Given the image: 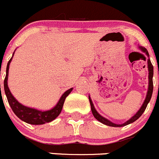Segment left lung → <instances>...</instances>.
I'll list each match as a JSON object with an SVG mask.
<instances>
[{
	"label": "left lung",
	"mask_w": 159,
	"mask_h": 159,
	"mask_svg": "<svg viewBox=\"0 0 159 159\" xmlns=\"http://www.w3.org/2000/svg\"><path fill=\"white\" fill-rule=\"evenodd\" d=\"M138 48H140V50H141L143 52H144L146 54V56H148V92H147V95H146V98H145L144 101H143V104L142 106L140 107V108L139 109V111L132 117L131 118L126 121L125 122L122 123V124H116V123H114L112 121H111L110 120H108L107 118H104L102 115H100V114L98 113L97 111L95 108L94 105H93V101L91 100V97L90 96H89V103H90V106H91V110L92 112H93V116L95 117L96 120H98L99 121H100L103 124L106 125H108V126H112V127H122L125 126V125H127L129 124H131V123L134 122L135 121L138 119V118H140V116L142 115V114L144 112L145 109H146L147 106H148V103L151 100V96H152V93H153V81H152V78H153V75H154V68L152 64H151V62L149 58V53H148V50L146 49L145 48L142 47V46H139Z\"/></svg>",
	"instance_id": "left-lung-1"
}]
</instances>
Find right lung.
Here are the masks:
<instances>
[{
    "label": "right lung",
    "instance_id": "obj_1",
    "mask_svg": "<svg viewBox=\"0 0 159 159\" xmlns=\"http://www.w3.org/2000/svg\"><path fill=\"white\" fill-rule=\"evenodd\" d=\"M14 52H13L12 56L8 61V64H7V68H6V76L4 81V92H5V95L8 99V103H9L10 107H11V110L15 113V115L22 121H25V122L28 123V124L31 125H43L45 124L47 122H50V121H53L56 119L59 114L61 113V111L63 109V103H64L65 100H66V96L71 93L73 90V88L70 89L66 90L62 96L60 97L58 103H56V106L52 109L48 110V111H41V110L35 109L33 107H29L25 105H23L22 103H19L16 98L13 96L11 94V91H10L9 88L8 86V70H9V65L11 63V59H12L13 56H14ZM1 86V85H0Z\"/></svg>",
    "mask_w": 159,
    "mask_h": 159
}]
</instances>
